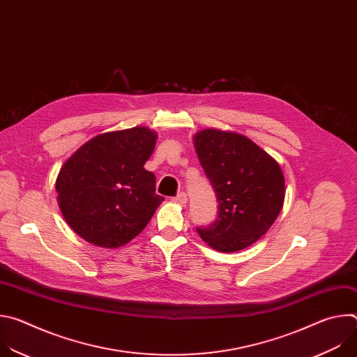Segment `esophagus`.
<instances>
[{"label": "esophagus", "instance_id": "obj_1", "mask_svg": "<svg viewBox=\"0 0 357 357\" xmlns=\"http://www.w3.org/2000/svg\"><path fill=\"white\" fill-rule=\"evenodd\" d=\"M172 202H175V203H178V205H186L188 203V196H186V193L185 192H181V193H178L174 199H172Z\"/></svg>", "mask_w": 357, "mask_h": 357}]
</instances>
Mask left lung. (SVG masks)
Segmentation results:
<instances>
[{
  "instance_id": "obj_1",
  "label": "left lung",
  "mask_w": 357,
  "mask_h": 357,
  "mask_svg": "<svg viewBox=\"0 0 357 357\" xmlns=\"http://www.w3.org/2000/svg\"><path fill=\"white\" fill-rule=\"evenodd\" d=\"M193 145L219 200L216 222L197 229L199 236L222 252L247 248L268 231L282 209L285 179L280 164L233 131L200 130Z\"/></svg>"
}]
</instances>
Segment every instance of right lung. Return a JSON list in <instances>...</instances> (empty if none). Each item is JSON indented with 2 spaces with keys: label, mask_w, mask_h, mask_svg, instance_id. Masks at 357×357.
<instances>
[{
  "label": "right lung",
  "mask_w": 357,
  "mask_h": 357,
  "mask_svg": "<svg viewBox=\"0 0 357 357\" xmlns=\"http://www.w3.org/2000/svg\"><path fill=\"white\" fill-rule=\"evenodd\" d=\"M157 132L146 127L98 134L66 160L56 178L58 205L87 243L119 248L137 237L164 197L155 175L144 168Z\"/></svg>",
  "instance_id": "add662e5"
}]
</instances>
